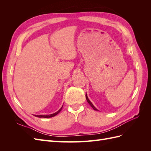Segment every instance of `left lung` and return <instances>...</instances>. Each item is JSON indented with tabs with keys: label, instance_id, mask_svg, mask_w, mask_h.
Instances as JSON below:
<instances>
[{
	"label": "left lung",
	"instance_id": "left-lung-1",
	"mask_svg": "<svg viewBox=\"0 0 151 151\" xmlns=\"http://www.w3.org/2000/svg\"><path fill=\"white\" fill-rule=\"evenodd\" d=\"M86 100H87V101H88V103L91 105V107H92L94 109V110H96V111H98V109H96V108L94 106V105L92 104V103H91L90 101H89V99H88V96H87V94H86Z\"/></svg>",
	"mask_w": 151,
	"mask_h": 151
}]
</instances>
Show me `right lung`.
Masks as SVG:
<instances>
[{"mask_svg": "<svg viewBox=\"0 0 151 151\" xmlns=\"http://www.w3.org/2000/svg\"><path fill=\"white\" fill-rule=\"evenodd\" d=\"M63 107V106H62ZM62 107L59 109V110L58 111H57V112H55V113H53V114H51V115H35V116H36V117H39V118H50V117H53V116H55V115H57L58 113H59L60 112V111H61V109H62Z\"/></svg>", "mask_w": 151, "mask_h": 151, "instance_id": "obj_1", "label": "right lung"}]
</instances>
